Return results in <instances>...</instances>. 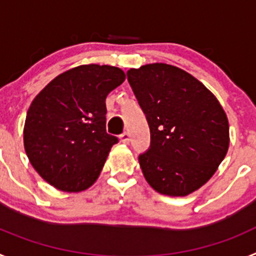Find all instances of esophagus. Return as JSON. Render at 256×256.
I'll list each match as a JSON object with an SVG mask.
<instances>
[{
  "label": "esophagus",
  "mask_w": 256,
  "mask_h": 256,
  "mask_svg": "<svg viewBox=\"0 0 256 256\" xmlns=\"http://www.w3.org/2000/svg\"><path fill=\"white\" fill-rule=\"evenodd\" d=\"M120 141L123 144H130V133L128 132H123L120 134Z\"/></svg>",
  "instance_id": "1"
}]
</instances>
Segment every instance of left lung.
Segmentation results:
<instances>
[{
	"mask_svg": "<svg viewBox=\"0 0 256 256\" xmlns=\"http://www.w3.org/2000/svg\"><path fill=\"white\" fill-rule=\"evenodd\" d=\"M126 76L150 126V148L138 156L144 178L162 195H190L227 154L224 110L200 80L173 65L148 64Z\"/></svg>",
	"mask_w": 256,
	"mask_h": 256,
	"instance_id": "1",
	"label": "left lung"
}]
</instances>
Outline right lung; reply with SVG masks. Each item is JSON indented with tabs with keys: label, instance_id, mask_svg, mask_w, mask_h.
Listing matches in <instances>:
<instances>
[{
	"label": "right lung",
	"instance_id": "1",
	"mask_svg": "<svg viewBox=\"0 0 256 256\" xmlns=\"http://www.w3.org/2000/svg\"><path fill=\"white\" fill-rule=\"evenodd\" d=\"M126 79L110 65H80L60 74L26 112L24 148L33 168L60 191L80 192L100 176L118 142L106 132V96Z\"/></svg>",
	"mask_w": 256,
	"mask_h": 256
}]
</instances>
